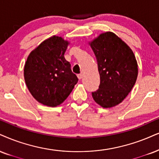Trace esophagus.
Returning <instances> with one entry per match:
<instances>
[{
    "instance_id": "esophagus-1",
    "label": "esophagus",
    "mask_w": 159,
    "mask_h": 159,
    "mask_svg": "<svg viewBox=\"0 0 159 159\" xmlns=\"http://www.w3.org/2000/svg\"><path fill=\"white\" fill-rule=\"evenodd\" d=\"M83 76H84V74H83V73H81V74H78V75H77V77H78V78H79V79H80V80H81V79H82V78H83Z\"/></svg>"
}]
</instances>
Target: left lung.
<instances>
[{
    "instance_id": "8db88e82",
    "label": "left lung",
    "mask_w": 159,
    "mask_h": 159,
    "mask_svg": "<svg viewBox=\"0 0 159 159\" xmlns=\"http://www.w3.org/2000/svg\"><path fill=\"white\" fill-rule=\"evenodd\" d=\"M97 58L100 85L92 97L103 108L120 104L136 83L138 63L130 47L111 32L101 33L89 41Z\"/></svg>"
}]
</instances>
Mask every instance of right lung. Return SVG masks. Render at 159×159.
<instances>
[{
    "label": "right lung",
    "instance_id": "add662e5",
    "mask_svg": "<svg viewBox=\"0 0 159 159\" xmlns=\"http://www.w3.org/2000/svg\"><path fill=\"white\" fill-rule=\"evenodd\" d=\"M69 44L62 37L53 35L33 49L25 62V85L32 97L46 106L61 105L78 82L64 57Z\"/></svg>",
    "mask_w": 159,
    "mask_h": 159
}]
</instances>
